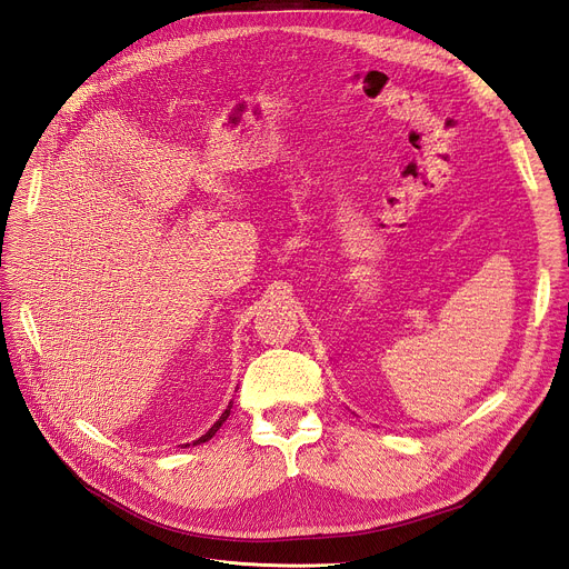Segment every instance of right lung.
I'll return each instance as SVG.
<instances>
[{
	"label": "right lung",
	"mask_w": 569,
	"mask_h": 569,
	"mask_svg": "<svg viewBox=\"0 0 569 569\" xmlns=\"http://www.w3.org/2000/svg\"><path fill=\"white\" fill-rule=\"evenodd\" d=\"M230 408H232V401H230V403H228V408H226V410H223V415H221V417H219V420H217V422H214V427H212V429H209V431H207V433H204V436H200V438H198V440H193V445H200V442H207V440H209V438H212V436H214V433H217V431H219V429H221V425H223V422H226V420H228V415H230Z\"/></svg>",
	"instance_id": "right-lung-1"
}]
</instances>
